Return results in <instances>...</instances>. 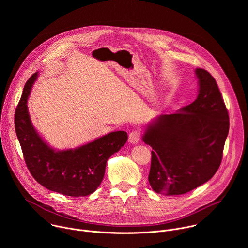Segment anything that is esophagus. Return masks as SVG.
Here are the masks:
<instances>
[{
    "label": "esophagus",
    "instance_id": "34e87169",
    "mask_svg": "<svg viewBox=\"0 0 248 248\" xmlns=\"http://www.w3.org/2000/svg\"><path fill=\"white\" fill-rule=\"evenodd\" d=\"M140 136H141V134H140V131H139V130L131 131V132L129 133V135H128V141H129L130 143H132V144H136V143L139 142Z\"/></svg>",
    "mask_w": 248,
    "mask_h": 248
}]
</instances>
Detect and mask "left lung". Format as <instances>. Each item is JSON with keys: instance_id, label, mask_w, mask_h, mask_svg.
Here are the masks:
<instances>
[{"instance_id": "1", "label": "left lung", "mask_w": 248, "mask_h": 248, "mask_svg": "<svg viewBox=\"0 0 248 248\" xmlns=\"http://www.w3.org/2000/svg\"><path fill=\"white\" fill-rule=\"evenodd\" d=\"M198 95L194 102L151 122L142 140L153 149L149 184L165 195L191 191L218 170L229 133V114L215 78L196 68Z\"/></svg>"}]
</instances>
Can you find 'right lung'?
I'll return each mask as SVG.
<instances>
[{"label":"right lung","mask_w":248,"mask_h":248,"mask_svg":"<svg viewBox=\"0 0 248 248\" xmlns=\"http://www.w3.org/2000/svg\"><path fill=\"white\" fill-rule=\"evenodd\" d=\"M35 73L25 83L15 114L16 136L25 164L35 181L49 190L67 196H86L93 193L103 181L108 159L126 142L125 131H113L75 149L55 150L33 126L27 100Z\"/></svg>","instance_id":"obj_1"}]
</instances>
